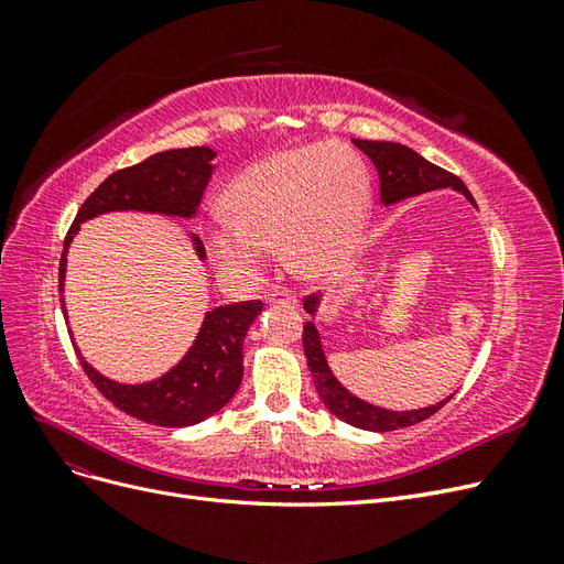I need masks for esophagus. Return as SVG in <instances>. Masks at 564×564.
Masks as SVG:
<instances>
[{"label": "esophagus", "instance_id": "obj_1", "mask_svg": "<svg viewBox=\"0 0 564 564\" xmlns=\"http://www.w3.org/2000/svg\"><path fill=\"white\" fill-rule=\"evenodd\" d=\"M263 301L265 303H282V305H294L299 303L296 296L292 292H284V289H268V292L263 294Z\"/></svg>", "mask_w": 564, "mask_h": 564}]
</instances>
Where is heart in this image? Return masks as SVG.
<instances>
[{"instance_id":"obj_1","label":"heart","mask_w":564,"mask_h":564,"mask_svg":"<svg viewBox=\"0 0 564 564\" xmlns=\"http://www.w3.org/2000/svg\"><path fill=\"white\" fill-rule=\"evenodd\" d=\"M226 204L228 214H216L207 230L226 275L253 278L280 242L289 270L324 278L346 259L365 224L369 176L348 148L303 145L245 169Z\"/></svg>"}]
</instances>
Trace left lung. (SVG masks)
Instances as JSON below:
<instances>
[{
  "instance_id": "1",
  "label": "left lung",
  "mask_w": 564,
  "mask_h": 564,
  "mask_svg": "<svg viewBox=\"0 0 564 564\" xmlns=\"http://www.w3.org/2000/svg\"><path fill=\"white\" fill-rule=\"evenodd\" d=\"M352 143L365 152V155L373 162V166H377L383 204H392V202H400L404 197H414L421 193L437 191V187H454V191L464 193L475 204L473 195L468 193V187L460 183L458 176H454L452 172H447V169H442L429 160H423L412 148L400 145V143L360 141V139H355ZM317 303H319L317 294L305 296L303 299L305 313L315 315ZM303 352H305V360H308L311 377L315 381V390L319 392L322 402L327 404L332 414H336L340 421H346L350 425H357V429L377 431V433L406 429V425H414V423H421L429 416H433L437 409H442L452 400V398H447L440 404L414 409V412H388V409L367 404L360 398L350 395V392L334 379V373L327 365V357H324V352H322L319 334H317L313 322L303 324Z\"/></svg>"
}]
</instances>
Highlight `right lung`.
<instances>
[{"mask_svg":"<svg viewBox=\"0 0 564 564\" xmlns=\"http://www.w3.org/2000/svg\"><path fill=\"white\" fill-rule=\"evenodd\" d=\"M216 152L209 148H183L158 152L141 164H133L110 174L96 191L84 199L70 230L65 235V249L58 265V289L63 294L65 280V253L70 247L79 224L106 212H158L166 216L191 218L207 183L212 178V160ZM197 253L204 256V247L195 237ZM61 308L65 303L61 296ZM263 303L259 299L240 303H220L207 313L193 348L183 360L164 373L162 379L124 386L110 381L84 360L77 352L84 373L124 414L164 429H183L216 414L226 406L242 383V346L249 324L259 317ZM67 317V315H65Z\"/></svg>","mask_w":564,"mask_h":564,"instance_id":"obj_1","label":"right lung"}]
</instances>
